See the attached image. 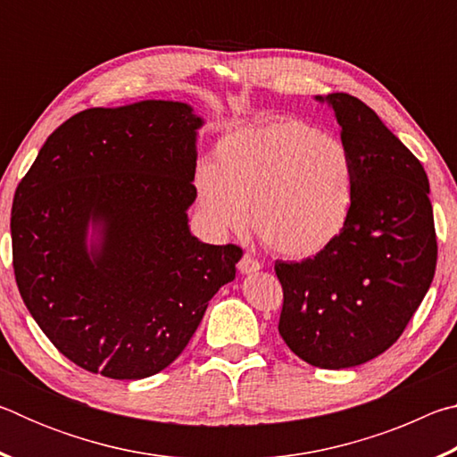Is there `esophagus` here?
<instances>
[{"mask_svg":"<svg viewBox=\"0 0 457 457\" xmlns=\"http://www.w3.org/2000/svg\"><path fill=\"white\" fill-rule=\"evenodd\" d=\"M262 268V264L260 262L253 258V256H250V253H244L242 256V260L237 262V270L242 274H252V272H258V270Z\"/></svg>","mask_w":457,"mask_h":457,"instance_id":"34e87169","label":"esophagus"}]
</instances>
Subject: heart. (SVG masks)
Instances as JSON below:
<instances>
[{"instance_id": "heart-1", "label": "heart", "mask_w": 457, "mask_h": 457, "mask_svg": "<svg viewBox=\"0 0 457 457\" xmlns=\"http://www.w3.org/2000/svg\"><path fill=\"white\" fill-rule=\"evenodd\" d=\"M197 205L221 234L247 221L270 250L312 258L337 242L353 210V161L338 138L298 119L239 127L195 173Z\"/></svg>"}]
</instances>
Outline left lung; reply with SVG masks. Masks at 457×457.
<instances>
[{
  "label": "left lung",
  "mask_w": 457,
  "mask_h": 457,
  "mask_svg": "<svg viewBox=\"0 0 457 457\" xmlns=\"http://www.w3.org/2000/svg\"><path fill=\"white\" fill-rule=\"evenodd\" d=\"M335 111L353 161V210L314 258L276 262L284 290L280 337L320 369L378 357L428 294L437 262L429 181L420 159L373 108L346 92L316 96Z\"/></svg>",
  "instance_id": "1"
}]
</instances>
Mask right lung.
<instances>
[{
  "mask_svg": "<svg viewBox=\"0 0 457 457\" xmlns=\"http://www.w3.org/2000/svg\"><path fill=\"white\" fill-rule=\"evenodd\" d=\"M201 125L173 100L88 108L54 130L15 189L21 298L52 345L90 373L163 370L236 278L242 250L189 231Z\"/></svg>",
  "mask_w": 457,
  "mask_h": 457,
  "instance_id": "1",
  "label": "right lung"
}]
</instances>
